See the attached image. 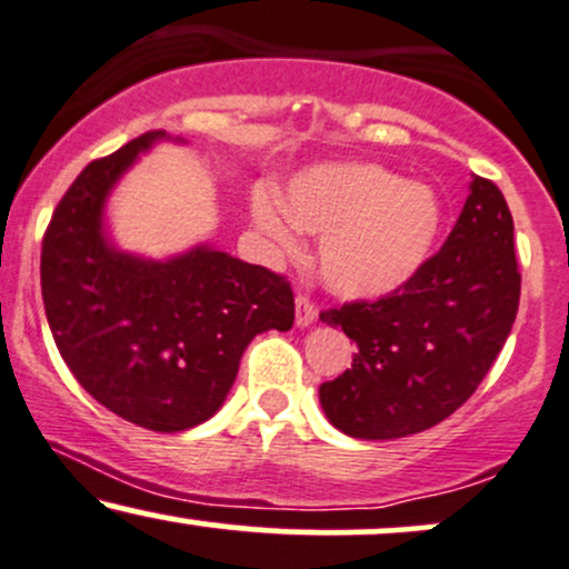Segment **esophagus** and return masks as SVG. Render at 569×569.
<instances>
[{
  "instance_id": "1",
  "label": "esophagus",
  "mask_w": 569,
  "mask_h": 569,
  "mask_svg": "<svg viewBox=\"0 0 569 569\" xmlns=\"http://www.w3.org/2000/svg\"><path fill=\"white\" fill-rule=\"evenodd\" d=\"M313 319H317V306H313V300L309 296L298 292V298H296V322H298V327H309Z\"/></svg>"
}]
</instances>
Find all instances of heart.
<instances>
[{
  "label": "heart",
  "instance_id": "b5f03b06",
  "mask_svg": "<svg viewBox=\"0 0 569 569\" xmlns=\"http://www.w3.org/2000/svg\"><path fill=\"white\" fill-rule=\"evenodd\" d=\"M290 216L266 193L252 199L258 226L292 244V221L319 233V273L343 298H380L410 282L442 231L437 193L380 164H325L287 189Z\"/></svg>",
  "mask_w": 569,
  "mask_h": 569
}]
</instances>
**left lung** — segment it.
Segmentation results:
<instances>
[{
	"label": "left lung",
	"mask_w": 569,
	"mask_h": 569,
	"mask_svg": "<svg viewBox=\"0 0 569 569\" xmlns=\"http://www.w3.org/2000/svg\"><path fill=\"white\" fill-rule=\"evenodd\" d=\"M519 290L511 210L492 180L473 176L442 250L410 282L319 313L357 343L351 370L319 386L325 416L357 439H397L442 423L498 359Z\"/></svg>",
	"instance_id": "obj_1"
}]
</instances>
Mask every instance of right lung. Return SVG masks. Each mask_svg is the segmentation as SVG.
I'll return each instance as SVG.
<instances>
[{
	"label": "right lung",
	"instance_id": "obj_1",
	"mask_svg": "<svg viewBox=\"0 0 569 569\" xmlns=\"http://www.w3.org/2000/svg\"><path fill=\"white\" fill-rule=\"evenodd\" d=\"M157 138L130 140L69 186L42 239V298L82 389L130 423L172 433L216 416L247 343L290 330L296 298L282 273L212 247L157 263L106 239L111 186Z\"/></svg>",
	"mask_w": 569,
	"mask_h": 569
}]
</instances>
